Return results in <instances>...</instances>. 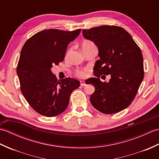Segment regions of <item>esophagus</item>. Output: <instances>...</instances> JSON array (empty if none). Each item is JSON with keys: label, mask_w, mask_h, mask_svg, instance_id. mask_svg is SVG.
I'll use <instances>...</instances> for the list:
<instances>
[{"label": "esophagus", "mask_w": 159, "mask_h": 159, "mask_svg": "<svg viewBox=\"0 0 159 159\" xmlns=\"http://www.w3.org/2000/svg\"><path fill=\"white\" fill-rule=\"evenodd\" d=\"M85 85H86L85 82L84 81V80H81V81H80V85H81V86H85Z\"/></svg>", "instance_id": "obj_1"}]
</instances>
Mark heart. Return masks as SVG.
Listing matches in <instances>:
<instances>
[{"label":"heart","instance_id":"b5f03b06","mask_svg":"<svg viewBox=\"0 0 159 159\" xmlns=\"http://www.w3.org/2000/svg\"><path fill=\"white\" fill-rule=\"evenodd\" d=\"M94 46L93 43L91 41H89V40H85V41L83 42V43H81V49H82L83 52H85L86 50H87L89 48H90L91 46ZM70 51H71V49H70L68 51H67L66 54V57L68 56ZM76 73L78 76L81 77V78L85 77L87 76V70H77Z\"/></svg>","mask_w":159,"mask_h":159}]
</instances>
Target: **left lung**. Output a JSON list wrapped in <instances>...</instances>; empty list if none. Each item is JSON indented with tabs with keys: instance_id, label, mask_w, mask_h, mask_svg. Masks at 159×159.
Masks as SVG:
<instances>
[{
	"instance_id": "left-lung-1",
	"label": "left lung",
	"mask_w": 159,
	"mask_h": 159,
	"mask_svg": "<svg viewBox=\"0 0 159 159\" xmlns=\"http://www.w3.org/2000/svg\"><path fill=\"white\" fill-rule=\"evenodd\" d=\"M83 35L96 45L100 57L93 67L96 77L90 80L95 87L91 103L104 114L120 112L133 102L143 80L141 50L129 33L120 26L104 25L83 29ZM102 74H110L109 82L101 81L99 78Z\"/></svg>"
}]
</instances>
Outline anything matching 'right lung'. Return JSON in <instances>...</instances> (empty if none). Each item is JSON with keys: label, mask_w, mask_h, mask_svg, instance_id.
<instances>
[{"label": "right lung", "mask_w": 159, "mask_h": 159, "mask_svg": "<svg viewBox=\"0 0 159 159\" xmlns=\"http://www.w3.org/2000/svg\"><path fill=\"white\" fill-rule=\"evenodd\" d=\"M80 31L43 30L22 47L17 66L20 89L30 106L43 116L62 113L68 106L71 93L80 86L79 80L72 78L58 80L51 68L63 61L67 45Z\"/></svg>", "instance_id": "right-lung-1"}]
</instances>
